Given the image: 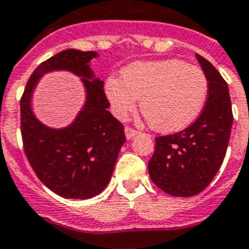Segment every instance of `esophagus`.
Returning <instances> with one entry per match:
<instances>
[{"label":"esophagus","instance_id":"34e87169","mask_svg":"<svg viewBox=\"0 0 249 249\" xmlns=\"http://www.w3.org/2000/svg\"><path fill=\"white\" fill-rule=\"evenodd\" d=\"M124 134H126L127 140H131V139H134L139 132H137L136 130H134V128H131V127H126V128H124Z\"/></svg>","mask_w":249,"mask_h":249}]
</instances>
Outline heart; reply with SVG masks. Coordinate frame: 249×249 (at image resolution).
Masks as SVG:
<instances>
[{"label":"heart","instance_id":"1","mask_svg":"<svg viewBox=\"0 0 249 249\" xmlns=\"http://www.w3.org/2000/svg\"><path fill=\"white\" fill-rule=\"evenodd\" d=\"M105 91L118 118L134 112L141 99L149 124L159 132H175L199 117L208 96V79L202 69L178 59L134 63L123 71L122 79L108 78Z\"/></svg>","mask_w":249,"mask_h":249}]
</instances>
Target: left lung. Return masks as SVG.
Here are the masks:
<instances>
[{
    "instance_id": "obj_1",
    "label": "left lung",
    "mask_w": 249,
    "mask_h": 249,
    "mask_svg": "<svg viewBox=\"0 0 249 249\" xmlns=\"http://www.w3.org/2000/svg\"><path fill=\"white\" fill-rule=\"evenodd\" d=\"M208 79V97L196 122L174 135L156 137L148 163L152 181L167 194L193 196L203 192L220 170L232 126L225 79L210 61L196 55Z\"/></svg>"
}]
</instances>
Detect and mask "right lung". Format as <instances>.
I'll return each mask as SVG.
<instances>
[{"instance_id": "right-lung-1", "label": "right lung", "mask_w": 249, "mask_h": 249, "mask_svg": "<svg viewBox=\"0 0 249 249\" xmlns=\"http://www.w3.org/2000/svg\"><path fill=\"white\" fill-rule=\"evenodd\" d=\"M95 51L68 49L36 68L20 100L21 137L25 156L37 178L57 196L89 199L109 184L126 141L123 124L109 112L104 82L96 78L90 61ZM68 70L81 77L87 101L76 119L64 129H51L35 118L31 95L43 74Z\"/></svg>"}]
</instances>
